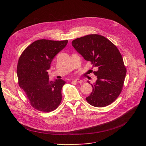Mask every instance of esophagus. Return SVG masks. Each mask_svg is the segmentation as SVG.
<instances>
[{"instance_id": "obj_1", "label": "esophagus", "mask_w": 146, "mask_h": 146, "mask_svg": "<svg viewBox=\"0 0 146 146\" xmlns=\"http://www.w3.org/2000/svg\"><path fill=\"white\" fill-rule=\"evenodd\" d=\"M74 82H75L76 83H83V80L79 79H76L75 80H73Z\"/></svg>"}]
</instances>
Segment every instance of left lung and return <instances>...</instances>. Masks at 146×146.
Returning a JSON list of instances; mask_svg holds the SVG:
<instances>
[{
    "label": "left lung",
    "mask_w": 146,
    "mask_h": 146,
    "mask_svg": "<svg viewBox=\"0 0 146 146\" xmlns=\"http://www.w3.org/2000/svg\"><path fill=\"white\" fill-rule=\"evenodd\" d=\"M72 45L84 58L96 67V83L93 91L86 98L93 106L102 107L112 104L120 94L126 69L117 48L104 36L91 34L78 38ZM89 83H90L88 82Z\"/></svg>",
    "instance_id": "obj_1"
}]
</instances>
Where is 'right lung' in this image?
<instances>
[{"instance_id": "obj_1", "label": "right lung", "mask_w": 146, "mask_h": 146, "mask_svg": "<svg viewBox=\"0 0 146 146\" xmlns=\"http://www.w3.org/2000/svg\"><path fill=\"white\" fill-rule=\"evenodd\" d=\"M67 42V40H38L28 46L19 58L17 68L19 86L30 104L38 111H52L61 102V90L66 82L62 79L50 81L47 70Z\"/></svg>"}]
</instances>
